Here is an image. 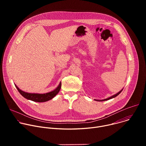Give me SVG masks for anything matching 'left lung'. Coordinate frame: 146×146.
Returning a JSON list of instances; mask_svg holds the SVG:
<instances>
[{
  "label": "left lung",
  "mask_w": 146,
  "mask_h": 146,
  "mask_svg": "<svg viewBox=\"0 0 146 146\" xmlns=\"http://www.w3.org/2000/svg\"><path fill=\"white\" fill-rule=\"evenodd\" d=\"M123 90V89H122L120 91H119L118 93H117L116 94H115V95H113V96H110V97H109V98H107V99H103V100H97V99H95V100H96V101H99V102H102V101H105V100H109V99H112V98H115V97H116L117 96H118L121 92H122V91Z\"/></svg>",
  "instance_id": "8db88e82"
}]
</instances>
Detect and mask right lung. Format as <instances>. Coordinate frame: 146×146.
Instances as JSON below:
<instances>
[{
    "label": "right lung",
    "instance_id": "add662e5",
    "mask_svg": "<svg viewBox=\"0 0 146 146\" xmlns=\"http://www.w3.org/2000/svg\"><path fill=\"white\" fill-rule=\"evenodd\" d=\"M15 86L18 90V92L20 93V94L23 96H24L25 98L28 100H32L33 102H44L52 99L54 96H55L58 94L61 88V82H60L58 86L54 90L45 94L28 93V92H26L22 90H21L15 84Z\"/></svg>",
    "mask_w": 146,
    "mask_h": 146
}]
</instances>
